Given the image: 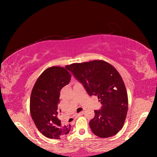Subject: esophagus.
I'll return each mask as SVG.
<instances>
[{"label": "esophagus", "mask_w": 157, "mask_h": 157, "mask_svg": "<svg viewBox=\"0 0 157 157\" xmlns=\"http://www.w3.org/2000/svg\"><path fill=\"white\" fill-rule=\"evenodd\" d=\"M83 113H84V111H82L79 113H78V114H77V117H79V116H81L83 115Z\"/></svg>", "instance_id": "1"}]
</instances>
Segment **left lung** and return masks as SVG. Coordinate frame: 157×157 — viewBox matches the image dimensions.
<instances>
[{
	"label": "left lung",
	"instance_id": "left-lung-1",
	"mask_svg": "<svg viewBox=\"0 0 157 157\" xmlns=\"http://www.w3.org/2000/svg\"><path fill=\"white\" fill-rule=\"evenodd\" d=\"M65 67L90 96H97L101 103V109L94 111V117L89 123L92 132L103 138L117 134L124 124L128 109L126 88L119 72L101 60L73 63Z\"/></svg>",
	"mask_w": 157,
	"mask_h": 157
}]
</instances>
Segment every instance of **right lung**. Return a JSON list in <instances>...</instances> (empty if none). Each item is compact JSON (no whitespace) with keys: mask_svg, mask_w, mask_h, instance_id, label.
<instances>
[{"mask_svg":"<svg viewBox=\"0 0 157 157\" xmlns=\"http://www.w3.org/2000/svg\"><path fill=\"white\" fill-rule=\"evenodd\" d=\"M71 75L67 68L55 66L46 69L39 76L30 96V113L38 129L49 138L59 139L68 134L70 125L59 119L58 107L61 90L71 80Z\"/></svg>","mask_w":157,"mask_h":157,"instance_id":"right-lung-1","label":"right lung"}]
</instances>
